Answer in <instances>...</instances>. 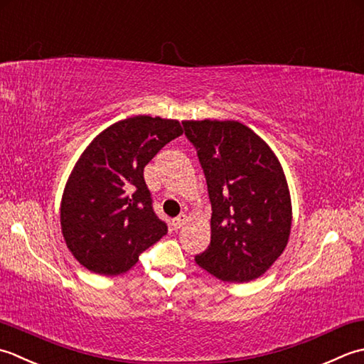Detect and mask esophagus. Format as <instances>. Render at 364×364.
Masks as SVG:
<instances>
[{
	"label": "esophagus",
	"mask_w": 364,
	"mask_h": 364,
	"mask_svg": "<svg viewBox=\"0 0 364 364\" xmlns=\"http://www.w3.org/2000/svg\"><path fill=\"white\" fill-rule=\"evenodd\" d=\"M185 221H187V215H185V213H182V215H179V217H177V218H174V220H173L174 229H181V228L185 225Z\"/></svg>",
	"instance_id": "1"
}]
</instances>
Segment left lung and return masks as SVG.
<instances>
[{
    "label": "left lung",
    "instance_id": "1",
    "mask_svg": "<svg viewBox=\"0 0 364 364\" xmlns=\"http://www.w3.org/2000/svg\"><path fill=\"white\" fill-rule=\"evenodd\" d=\"M212 204L210 245L195 261L210 275L247 283L283 253L292 223L291 195L275 154L237 121H185Z\"/></svg>",
    "mask_w": 364,
    "mask_h": 364
}]
</instances>
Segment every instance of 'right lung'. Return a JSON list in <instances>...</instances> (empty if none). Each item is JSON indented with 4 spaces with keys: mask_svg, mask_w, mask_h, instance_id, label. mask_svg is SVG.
I'll list each match as a JSON object with an SVG mask.
<instances>
[{
    "mask_svg": "<svg viewBox=\"0 0 364 364\" xmlns=\"http://www.w3.org/2000/svg\"><path fill=\"white\" fill-rule=\"evenodd\" d=\"M181 135L177 121L135 116L109 125L81 154L63 195L61 228L68 248L87 270L121 275L166 235L144 166Z\"/></svg>",
    "mask_w": 364,
    "mask_h": 364,
    "instance_id": "obj_1",
    "label": "right lung"
}]
</instances>
